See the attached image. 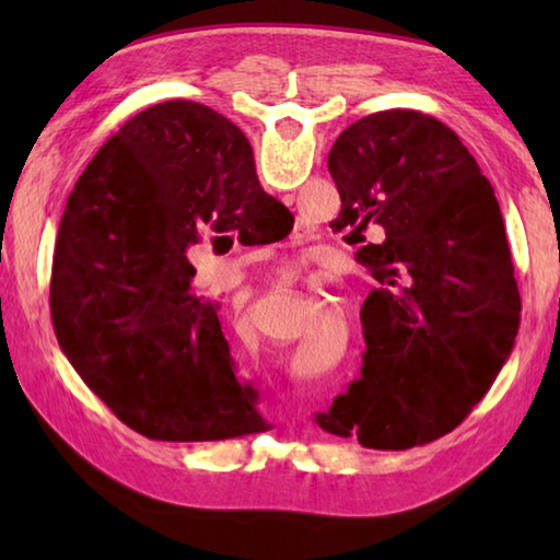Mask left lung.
Listing matches in <instances>:
<instances>
[{"instance_id": "1", "label": "left lung", "mask_w": 560, "mask_h": 560, "mask_svg": "<svg viewBox=\"0 0 560 560\" xmlns=\"http://www.w3.org/2000/svg\"><path fill=\"white\" fill-rule=\"evenodd\" d=\"M338 230L377 281L365 299L360 377L316 422L368 450L440 440L471 412L514 350L521 296L494 187L457 132L417 110H381L328 153Z\"/></svg>"}]
</instances>
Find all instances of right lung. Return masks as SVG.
I'll use <instances>...</instances> for the list:
<instances>
[{
    "label": "right lung",
    "instance_id": "right-lung-1",
    "mask_svg": "<svg viewBox=\"0 0 560 560\" xmlns=\"http://www.w3.org/2000/svg\"><path fill=\"white\" fill-rule=\"evenodd\" d=\"M287 220L244 132L202 103L150 106L93 155L56 234L51 320L120 422L160 442L269 430L257 390L236 377L220 306L192 289L187 249L224 232L269 244Z\"/></svg>",
    "mask_w": 560,
    "mask_h": 560
}]
</instances>
